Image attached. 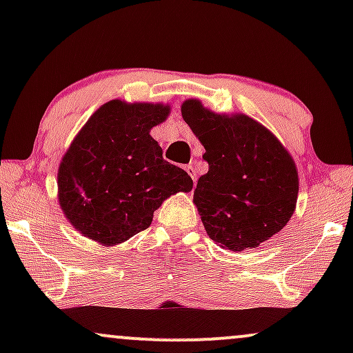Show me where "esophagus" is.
Wrapping results in <instances>:
<instances>
[{
    "label": "esophagus",
    "mask_w": 353,
    "mask_h": 353,
    "mask_svg": "<svg viewBox=\"0 0 353 353\" xmlns=\"http://www.w3.org/2000/svg\"><path fill=\"white\" fill-rule=\"evenodd\" d=\"M185 171H188V174L190 177H192V181H194V185H196V181H197V174H196V168H194L192 164H188L185 165Z\"/></svg>",
    "instance_id": "obj_1"
}]
</instances>
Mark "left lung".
Listing matches in <instances>:
<instances>
[{"mask_svg":"<svg viewBox=\"0 0 353 353\" xmlns=\"http://www.w3.org/2000/svg\"><path fill=\"white\" fill-rule=\"evenodd\" d=\"M181 111L209 164L194 189L208 236L234 252L259 247L294 214L299 176L292 157L250 117L216 114L196 99Z\"/></svg>","mask_w":353,"mask_h":353,"instance_id":"obj_1","label":"left lung"}]
</instances>
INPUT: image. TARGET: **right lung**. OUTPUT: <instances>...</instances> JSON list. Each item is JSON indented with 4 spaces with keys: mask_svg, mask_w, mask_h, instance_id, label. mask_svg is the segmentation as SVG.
<instances>
[{
    "mask_svg": "<svg viewBox=\"0 0 353 353\" xmlns=\"http://www.w3.org/2000/svg\"><path fill=\"white\" fill-rule=\"evenodd\" d=\"M168 114L163 104L111 101L72 141L59 165V204L84 236L106 245L128 241L151 225L164 199L192 189L149 134Z\"/></svg>",
    "mask_w": 353,
    "mask_h": 353,
    "instance_id": "right-lung-1",
    "label": "right lung"
}]
</instances>
